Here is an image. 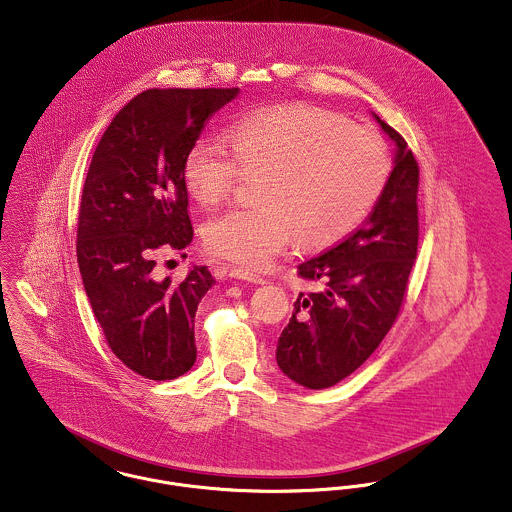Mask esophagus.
<instances>
[{"label":"esophagus","mask_w":512,"mask_h":512,"mask_svg":"<svg viewBox=\"0 0 512 512\" xmlns=\"http://www.w3.org/2000/svg\"><path fill=\"white\" fill-rule=\"evenodd\" d=\"M230 276L236 278V280H243V282H253V284H263V282H265L263 276H259V274H255V272L247 271V269H240V267L230 269Z\"/></svg>","instance_id":"obj_1"}]
</instances>
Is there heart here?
<instances>
[{"instance_id":"b5f03b06","label":"heart","mask_w":512,"mask_h":512,"mask_svg":"<svg viewBox=\"0 0 512 512\" xmlns=\"http://www.w3.org/2000/svg\"><path fill=\"white\" fill-rule=\"evenodd\" d=\"M193 141L183 180L203 205L226 201L245 176H259L257 199L211 220L209 253L263 269L292 241L325 247L350 234L379 199L391 160L383 137L313 104L251 110L232 127Z\"/></svg>"}]
</instances>
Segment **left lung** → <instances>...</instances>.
I'll return each instance as SVG.
<instances>
[{"label": "left lung", "mask_w": 512, "mask_h": 512, "mask_svg": "<svg viewBox=\"0 0 512 512\" xmlns=\"http://www.w3.org/2000/svg\"><path fill=\"white\" fill-rule=\"evenodd\" d=\"M377 121L398 147L396 166L360 228L298 265V276L321 290L300 292L278 338V367L307 389L352 375L391 331L408 294L420 240V166L404 137Z\"/></svg>", "instance_id": "1"}]
</instances>
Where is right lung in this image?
Masks as SVG:
<instances>
[{
    "mask_svg": "<svg viewBox=\"0 0 512 512\" xmlns=\"http://www.w3.org/2000/svg\"><path fill=\"white\" fill-rule=\"evenodd\" d=\"M236 96V87L141 92L92 154L77 222L79 271L110 350L152 381L180 377L197 358L195 311L216 280L207 267L176 284L158 280L154 255L193 240L183 160Z\"/></svg>",
    "mask_w": 512,
    "mask_h": 512,
    "instance_id": "1",
    "label": "right lung"
}]
</instances>
